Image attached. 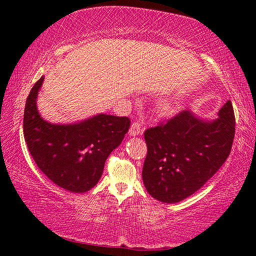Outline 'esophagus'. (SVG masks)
Returning <instances> with one entry per match:
<instances>
[{"instance_id": "34e87169", "label": "esophagus", "mask_w": 256, "mask_h": 256, "mask_svg": "<svg viewBox=\"0 0 256 256\" xmlns=\"http://www.w3.org/2000/svg\"><path fill=\"white\" fill-rule=\"evenodd\" d=\"M142 128H141V124L138 123V122H134L132 125H131V128H130V131H128V133H130V136H140V134H142Z\"/></svg>"}]
</instances>
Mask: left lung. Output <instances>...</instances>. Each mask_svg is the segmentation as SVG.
I'll return each instance as SVG.
<instances>
[{"label": "left lung", "mask_w": 256, "mask_h": 256, "mask_svg": "<svg viewBox=\"0 0 256 256\" xmlns=\"http://www.w3.org/2000/svg\"><path fill=\"white\" fill-rule=\"evenodd\" d=\"M235 114L228 100L212 120L184 110L144 132L148 154L142 170L146 190L156 200L176 203L200 190L230 154Z\"/></svg>", "instance_id": "8db88e82"}]
</instances>
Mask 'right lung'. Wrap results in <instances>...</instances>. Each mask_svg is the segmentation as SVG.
Masks as SVG:
<instances>
[{"instance_id":"1","label":"right lung","mask_w":256,"mask_h":256,"mask_svg":"<svg viewBox=\"0 0 256 256\" xmlns=\"http://www.w3.org/2000/svg\"><path fill=\"white\" fill-rule=\"evenodd\" d=\"M38 80L26 102L24 136L40 170L60 188L84 193L96 185L105 162L122 144L130 128L128 118L97 114L80 122L55 124L42 118L37 108Z\"/></svg>"}]
</instances>
